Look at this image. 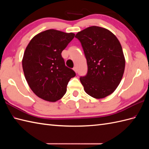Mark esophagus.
<instances>
[{
	"mask_svg": "<svg viewBox=\"0 0 149 149\" xmlns=\"http://www.w3.org/2000/svg\"><path fill=\"white\" fill-rule=\"evenodd\" d=\"M74 70L75 72H77V67H76V66H75V67L74 68Z\"/></svg>",
	"mask_w": 149,
	"mask_h": 149,
	"instance_id": "34e87169",
	"label": "esophagus"
}]
</instances>
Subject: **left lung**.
<instances>
[{
	"mask_svg": "<svg viewBox=\"0 0 149 149\" xmlns=\"http://www.w3.org/2000/svg\"><path fill=\"white\" fill-rule=\"evenodd\" d=\"M86 57L88 72L80 81L87 94L102 99L111 94L122 80L125 58L120 43L106 29L91 26L77 33Z\"/></svg>",
	"mask_w": 149,
	"mask_h": 149,
	"instance_id": "1",
	"label": "left lung"
}]
</instances>
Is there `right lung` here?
<instances>
[{"label":"right lung","mask_w":149,"mask_h":149,"mask_svg":"<svg viewBox=\"0 0 149 149\" xmlns=\"http://www.w3.org/2000/svg\"><path fill=\"white\" fill-rule=\"evenodd\" d=\"M75 36L55 29L38 34L25 50L22 67L30 88L36 95L56 102L64 95L75 72L65 65L61 52Z\"/></svg>","instance_id":"right-lung-1"}]
</instances>
